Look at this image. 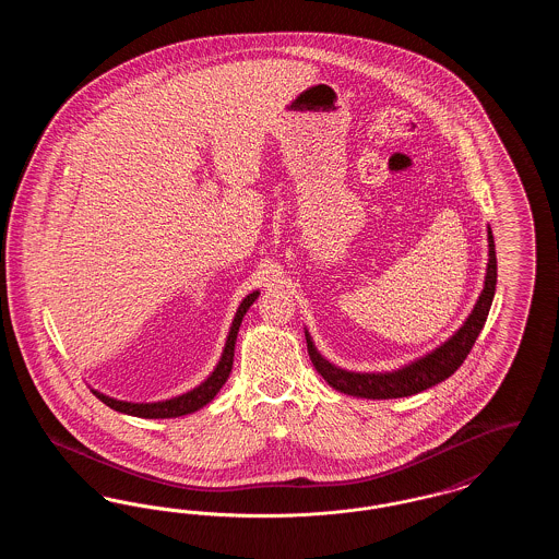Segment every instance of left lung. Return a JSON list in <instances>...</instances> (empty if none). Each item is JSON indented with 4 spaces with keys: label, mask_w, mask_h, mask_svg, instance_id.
Instances as JSON below:
<instances>
[{
    "label": "left lung",
    "mask_w": 559,
    "mask_h": 559,
    "mask_svg": "<svg viewBox=\"0 0 559 559\" xmlns=\"http://www.w3.org/2000/svg\"><path fill=\"white\" fill-rule=\"evenodd\" d=\"M495 289H497V255H495L492 230L488 226V264H486V276H484V289L479 293L472 314L444 344L427 352L426 356L400 367L396 371L385 372H354L335 367L320 354L310 333L306 331L308 354L312 358L314 369L322 374V379L331 388H335L337 392L347 396L390 400L419 394L427 388L449 379L452 372L463 365V360L467 358V354L472 352V347L478 340L479 331L484 329V322L495 299Z\"/></svg>",
    "instance_id": "1"
}]
</instances>
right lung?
<instances>
[{
	"instance_id": "right-lung-1",
	"label": "right lung",
	"mask_w": 559,
	"mask_h": 559,
	"mask_svg": "<svg viewBox=\"0 0 559 559\" xmlns=\"http://www.w3.org/2000/svg\"><path fill=\"white\" fill-rule=\"evenodd\" d=\"M260 297V292L249 293L242 301H240L239 310L235 314V320L230 324L228 337H226V346L222 349V356L215 365L212 374L201 381L197 388H192L187 394L174 396V399L159 400V402H128V400L110 399L107 394L92 390L94 396L103 400L112 411H119L123 415H132V417H142V419H174V417H182L190 415L199 408H203L205 404H210L215 394L222 390V385L226 383L228 374L233 371V358H235V344H237V335H239L240 322L242 317L247 314V310L253 306V301Z\"/></svg>"
}]
</instances>
